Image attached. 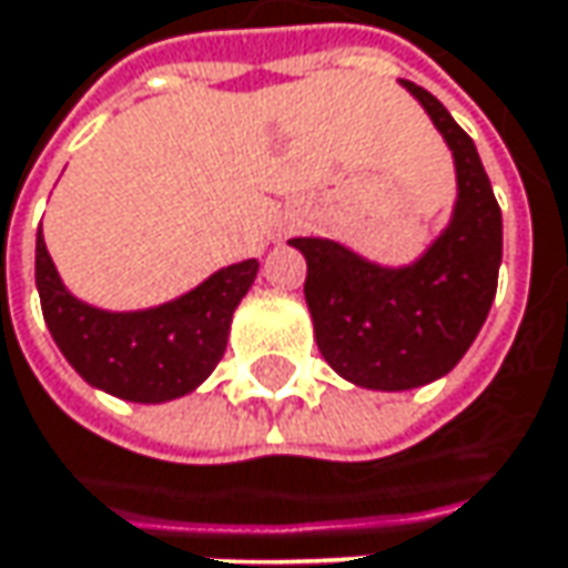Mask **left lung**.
<instances>
[{
  "instance_id": "8db88e82",
  "label": "left lung",
  "mask_w": 568,
  "mask_h": 568,
  "mask_svg": "<svg viewBox=\"0 0 568 568\" xmlns=\"http://www.w3.org/2000/svg\"><path fill=\"white\" fill-rule=\"evenodd\" d=\"M453 156L456 199L440 234L408 263H379L331 237H292L321 356L373 392L444 379L479 337L498 288L501 209L473 138L420 85L398 80Z\"/></svg>"
}]
</instances>
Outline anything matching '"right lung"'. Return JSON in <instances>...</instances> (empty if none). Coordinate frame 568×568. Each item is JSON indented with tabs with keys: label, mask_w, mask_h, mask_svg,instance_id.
<instances>
[{
	"label": "right lung",
	"mask_w": 568,
	"mask_h": 568,
	"mask_svg": "<svg viewBox=\"0 0 568 568\" xmlns=\"http://www.w3.org/2000/svg\"><path fill=\"white\" fill-rule=\"evenodd\" d=\"M256 270V260H241L170 302L109 312L67 288L41 227L34 244V283L53 344L92 388L138 405L183 398L212 376Z\"/></svg>",
	"instance_id": "1"
}]
</instances>
